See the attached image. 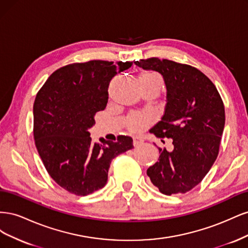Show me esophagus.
<instances>
[{
	"label": "esophagus",
	"mask_w": 248,
	"mask_h": 248,
	"mask_svg": "<svg viewBox=\"0 0 248 248\" xmlns=\"http://www.w3.org/2000/svg\"><path fill=\"white\" fill-rule=\"evenodd\" d=\"M133 141H134V146H139L141 144L142 141H144V139H142L141 137H136L134 138Z\"/></svg>",
	"instance_id": "1"
}]
</instances>
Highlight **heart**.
<instances>
[{"mask_svg": "<svg viewBox=\"0 0 248 248\" xmlns=\"http://www.w3.org/2000/svg\"><path fill=\"white\" fill-rule=\"evenodd\" d=\"M140 80L144 81V82H149V84H155L158 86H162V78L158 72L155 71H146L144 73L140 74ZM148 122V119L146 115L142 114H136L133 115L130 120H129V125L132 129L134 130H139L142 128Z\"/></svg>", "mask_w": 248, "mask_h": 248, "instance_id": "1", "label": "heart"}]
</instances>
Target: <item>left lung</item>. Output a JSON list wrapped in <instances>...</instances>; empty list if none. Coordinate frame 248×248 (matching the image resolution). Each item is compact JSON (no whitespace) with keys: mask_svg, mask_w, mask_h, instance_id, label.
<instances>
[{"mask_svg":"<svg viewBox=\"0 0 248 248\" xmlns=\"http://www.w3.org/2000/svg\"><path fill=\"white\" fill-rule=\"evenodd\" d=\"M155 70L167 86L164 114L151 132L172 139V150L158 148L159 158L147 170L161 193H185L197 186L213 166L224 128V106L213 82L196 67L168 59L134 61Z\"/></svg>","mask_w":248,"mask_h":248,"instance_id":"obj_1","label":"left lung"}]
</instances>
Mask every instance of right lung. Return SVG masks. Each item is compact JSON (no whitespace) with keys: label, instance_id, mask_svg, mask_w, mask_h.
<instances>
[{"label":"right lung","instance_id":"right-lung-1","mask_svg":"<svg viewBox=\"0 0 248 248\" xmlns=\"http://www.w3.org/2000/svg\"><path fill=\"white\" fill-rule=\"evenodd\" d=\"M131 65L102 60L66 65L36 95L35 146L48 175L70 193L81 197L102 188L111 160L133 148L130 137L95 142L88 131L107 107L110 79Z\"/></svg>","mask_w":248,"mask_h":248}]
</instances>
